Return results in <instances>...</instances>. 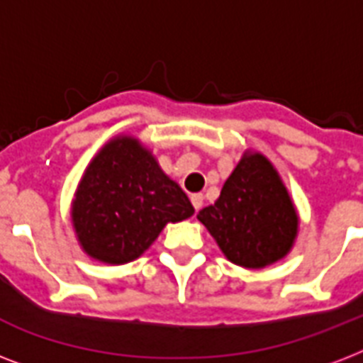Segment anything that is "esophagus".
I'll return each instance as SVG.
<instances>
[{"label":"esophagus","mask_w":363,"mask_h":363,"mask_svg":"<svg viewBox=\"0 0 363 363\" xmlns=\"http://www.w3.org/2000/svg\"><path fill=\"white\" fill-rule=\"evenodd\" d=\"M190 199H192L194 209L196 211L201 209V205H203V194H192V196H190Z\"/></svg>","instance_id":"1"}]
</instances>
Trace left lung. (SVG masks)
<instances>
[{"mask_svg": "<svg viewBox=\"0 0 363 363\" xmlns=\"http://www.w3.org/2000/svg\"><path fill=\"white\" fill-rule=\"evenodd\" d=\"M222 254L245 269H264L292 250L299 215L267 156L245 150L215 203L198 213Z\"/></svg>", "mask_w": 363, "mask_h": 363, "instance_id": "1", "label": "left lung"}]
</instances>
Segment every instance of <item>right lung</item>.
<instances>
[{"label": "right lung", "instance_id": "add662e5", "mask_svg": "<svg viewBox=\"0 0 363 363\" xmlns=\"http://www.w3.org/2000/svg\"><path fill=\"white\" fill-rule=\"evenodd\" d=\"M194 215L190 199L160 167L150 148L121 133L90 160L71 201L81 248L109 265L133 262L169 222Z\"/></svg>", "mask_w": 363, "mask_h": 363}]
</instances>
